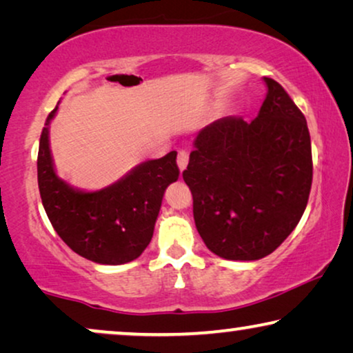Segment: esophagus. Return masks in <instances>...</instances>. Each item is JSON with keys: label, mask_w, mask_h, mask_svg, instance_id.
Returning a JSON list of instances; mask_svg holds the SVG:
<instances>
[{"label": "esophagus", "mask_w": 353, "mask_h": 353, "mask_svg": "<svg viewBox=\"0 0 353 353\" xmlns=\"http://www.w3.org/2000/svg\"><path fill=\"white\" fill-rule=\"evenodd\" d=\"M188 161H190V156H188L186 151H180L178 152V157H176V163L178 167H180V170L183 172L188 165Z\"/></svg>", "instance_id": "esophagus-1"}]
</instances>
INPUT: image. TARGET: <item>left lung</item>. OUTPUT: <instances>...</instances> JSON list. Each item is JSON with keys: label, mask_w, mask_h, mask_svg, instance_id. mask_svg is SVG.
Listing matches in <instances>:
<instances>
[{"label": "left lung", "mask_w": 353, "mask_h": 353, "mask_svg": "<svg viewBox=\"0 0 353 353\" xmlns=\"http://www.w3.org/2000/svg\"><path fill=\"white\" fill-rule=\"evenodd\" d=\"M257 119L223 117L202 128L183 172L202 241L226 260H259L292 233L310 196L307 120L278 81L265 77Z\"/></svg>", "instance_id": "1"}]
</instances>
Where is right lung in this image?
Masks as SVG:
<instances>
[{
    "instance_id": "right-lung-1",
    "label": "right lung",
    "mask_w": 353,
    "mask_h": 353,
    "mask_svg": "<svg viewBox=\"0 0 353 353\" xmlns=\"http://www.w3.org/2000/svg\"><path fill=\"white\" fill-rule=\"evenodd\" d=\"M48 115L38 149V188L43 207L61 239L81 257L103 265L138 259L151 243L162 197L178 180L176 152L134 167L127 176L101 191L85 192L56 175L50 151Z\"/></svg>"
}]
</instances>
